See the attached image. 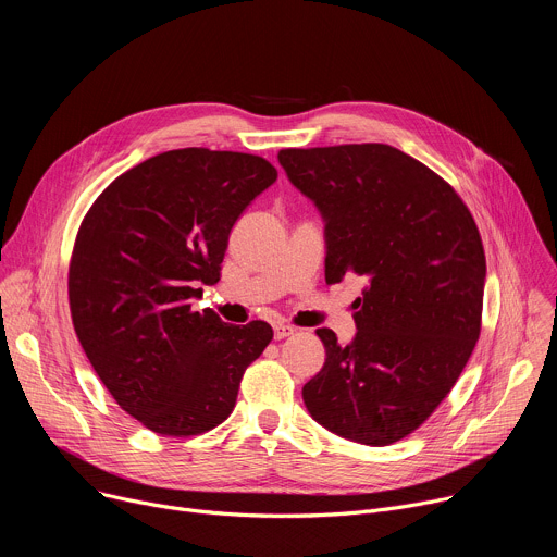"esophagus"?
Masks as SVG:
<instances>
[{"mask_svg":"<svg viewBox=\"0 0 557 557\" xmlns=\"http://www.w3.org/2000/svg\"><path fill=\"white\" fill-rule=\"evenodd\" d=\"M295 333V329H290V326H284V324H275L273 326V337L275 339H286V337H290Z\"/></svg>","mask_w":557,"mask_h":557,"instance_id":"obj_1","label":"esophagus"}]
</instances>
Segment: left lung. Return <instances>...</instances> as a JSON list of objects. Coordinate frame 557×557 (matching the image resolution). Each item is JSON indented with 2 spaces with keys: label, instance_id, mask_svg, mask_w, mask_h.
Returning a JSON list of instances; mask_svg holds the SVG:
<instances>
[{
  "label": "left lung",
  "instance_id": "1",
  "mask_svg": "<svg viewBox=\"0 0 557 557\" xmlns=\"http://www.w3.org/2000/svg\"><path fill=\"white\" fill-rule=\"evenodd\" d=\"M277 161L326 222V284L366 280L355 339L317 329L326 361L301 389L306 410L361 445L401 441L441 406L479 342V226L441 176L389 145L282 149Z\"/></svg>",
  "mask_w": 557,
  "mask_h": 557
}]
</instances>
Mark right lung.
Returning <instances> with one entry per match:
<instances>
[{
	"label": "right lung",
	"mask_w": 557,
	"mask_h": 557,
	"mask_svg": "<svg viewBox=\"0 0 557 557\" xmlns=\"http://www.w3.org/2000/svg\"><path fill=\"white\" fill-rule=\"evenodd\" d=\"M277 181L253 153L172 149L121 174L76 233L72 324L114 401L147 430L196 436L235 408L267 322L224 324L191 304L220 280L228 233Z\"/></svg>",
	"instance_id": "right-lung-1"
}]
</instances>
